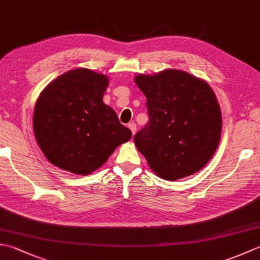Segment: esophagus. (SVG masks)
Returning a JSON list of instances; mask_svg holds the SVG:
<instances>
[{
	"mask_svg": "<svg viewBox=\"0 0 260 260\" xmlns=\"http://www.w3.org/2000/svg\"><path fill=\"white\" fill-rule=\"evenodd\" d=\"M128 128L132 131V134H135V132H136V124L134 123V121H132V123H129L128 124Z\"/></svg>",
	"mask_w": 260,
	"mask_h": 260,
	"instance_id": "1",
	"label": "esophagus"
}]
</instances>
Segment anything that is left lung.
Instances as JSON below:
<instances>
[{
    "label": "left lung",
    "mask_w": 260,
    "mask_h": 260,
    "mask_svg": "<svg viewBox=\"0 0 260 260\" xmlns=\"http://www.w3.org/2000/svg\"><path fill=\"white\" fill-rule=\"evenodd\" d=\"M148 123L134 142L159 178L175 181L197 173L212 157L221 134V112L210 86L185 71L139 75Z\"/></svg>",
    "instance_id": "8db88e82"
}]
</instances>
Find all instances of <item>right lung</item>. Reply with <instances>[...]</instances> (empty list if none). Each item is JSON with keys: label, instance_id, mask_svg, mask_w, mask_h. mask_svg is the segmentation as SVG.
Masks as SVG:
<instances>
[{"label": "right lung", "instance_id": "obj_1", "mask_svg": "<svg viewBox=\"0 0 260 260\" xmlns=\"http://www.w3.org/2000/svg\"><path fill=\"white\" fill-rule=\"evenodd\" d=\"M107 85L106 76L79 68L59 76L41 92L33 129L49 162L75 174H89L131 139L132 132L103 102Z\"/></svg>", "mask_w": 260, "mask_h": 260}]
</instances>
